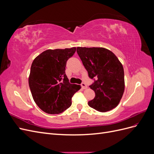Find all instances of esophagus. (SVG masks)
<instances>
[{
  "label": "esophagus",
  "mask_w": 154,
  "mask_h": 154,
  "mask_svg": "<svg viewBox=\"0 0 154 154\" xmlns=\"http://www.w3.org/2000/svg\"><path fill=\"white\" fill-rule=\"evenodd\" d=\"M81 86H82L83 89H86V88H87V85L85 84V83H82V84H81Z\"/></svg>",
  "instance_id": "esophagus-1"
}]
</instances>
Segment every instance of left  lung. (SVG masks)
I'll use <instances>...</instances> for the list:
<instances>
[{"label": "left lung", "mask_w": 154, "mask_h": 154, "mask_svg": "<svg viewBox=\"0 0 154 154\" xmlns=\"http://www.w3.org/2000/svg\"><path fill=\"white\" fill-rule=\"evenodd\" d=\"M77 53L90 78L95 97L88 102L91 108L101 112L117 106L125 90L124 69L117 57L103 48H77Z\"/></svg>", "instance_id": "1"}]
</instances>
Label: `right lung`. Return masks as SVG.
I'll return each mask as SVG.
<instances>
[{
	"label": "right lung",
	"instance_id": "add662e5",
	"mask_svg": "<svg viewBox=\"0 0 154 154\" xmlns=\"http://www.w3.org/2000/svg\"><path fill=\"white\" fill-rule=\"evenodd\" d=\"M76 48L48 49L32 62L29 85L36 104L50 114L62 113L71 105L74 93L81 86L71 84L66 74V63Z\"/></svg>",
	"mask_w": 154,
	"mask_h": 154
}]
</instances>
